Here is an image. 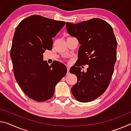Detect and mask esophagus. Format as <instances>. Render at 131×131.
I'll list each match as a JSON object with an SVG mask.
<instances>
[{
    "mask_svg": "<svg viewBox=\"0 0 131 131\" xmlns=\"http://www.w3.org/2000/svg\"><path fill=\"white\" fill-rule=\"evenodd\" d=\"M69 69H70V66L69 65H67V74L69 73Z\"/></svg>",
    "mask_w": 131,
    "mask_h": 131,
    "instance_id": "34e87169",
    "label": "esophagus"
}]
</instances>
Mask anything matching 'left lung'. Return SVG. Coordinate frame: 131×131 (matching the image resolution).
Listing matches in <instances>:
<instances>
[{"mask_svg": "<svg viewBox=\"0 0 131 131\" xmlns=\"http://www.w3.org/2000/svg\"><path fill=\"white\" fill-rule=\"evenodd\" d=\"M66 27L80 44L78 63L70 69L78 78L72 94L80 102H89L104 93L110 83L117 61V39L111 25L100 18L66 23ZM81 64L88 65L86 72L81 71Z\"/></svg>", "mask_w": 131, "mask_h": 131, "instance_id": "obj_1", "label": "left lung"}]
</instances>
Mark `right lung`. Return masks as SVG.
<instances>
[{
	"label": "right lung",
	"mask_w": 131,
	"mask_h": 131,
	"mask_svg": "<svg viewBox=\"0 0 131 131\" xmlns=\"http://www.w3.org/2000/svg\"><path fill=\"white\" fill-rule=\"evenodd\" d=\"M65 21L38 15L24 18L14 32L10 51L14 77L28 97L37 101L51 99L55 88L67 73L61 62L54 61L51 66L43 61L46 49H52V38Z\"/></svg>",
	"instance_id": "obj_1"
}]
</instances>
